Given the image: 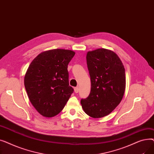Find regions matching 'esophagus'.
I'll list each match as a JSON object with an SVG mask.
<instances>
[{
	"instance_id": "esophagus-1",
	"label": "esophagus",
	"mask_w": 154,
	"mask_h": 154,
	"mask_svg": "<svg viewBox=\"0 0 154 154\" xmlns=\"http://www.w3.org/2000/svg\"><path fill=\"white\" fill-rule=\"evenodd\" d=\"M79 88L78 87H76L74 88V92H75V93L77 94V93L79 92Z\"/></svg>"
}]
</instances>
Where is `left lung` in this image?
<instances>
[{
	"mask_svg": "<svg viewBox=\"0 0 154 154\" xmlns=\"http://www.w3.org/2000/svg\"><path fill=\"white\" fill-rule=\"evenodd\" d=\"M87 68L91 81V92L80 103L86 114L93 118L107 116L122 99L125 89V72L114 52L99 48L88 52Z\"/></svg>",
	"mask_w": 154,
	"mask_h": 154,
	"instance_id": "left-lung-1",
	"label": "left lung"
}]
</instances>
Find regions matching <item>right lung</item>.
Listing matches in <instances>:
<instances>
[{
    "instance_id": "obj_1",
    "label": "right lung",
    "mask_w": 154,
    "mask_h": 154,
    "mask_svg": "<svg viewBox=\"0 0 154 154\" xmlns=\"http://www.w3.org/2000/svg\"><path fill=\"white\" fill-rule=\"evenodd\" d=\"M74 55V51L57 48L40 54L30 63L24 85L31 103L42 116L57 115L74 92L67 66Z\"/></svg>"
}]
</instances>
